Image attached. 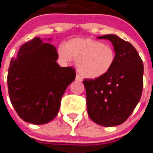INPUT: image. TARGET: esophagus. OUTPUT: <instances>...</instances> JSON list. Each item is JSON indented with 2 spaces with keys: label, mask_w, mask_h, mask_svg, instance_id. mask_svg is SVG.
Here are the masks:
<instances>
[{
  "label": "esophagus",
  "mask_w": 153,
  "mask_h": 153,
  "mask_svg": "<svg viewBox=\"0 0 153 153\" xmlns=\"http://www.w3.org/2000/svg\"><path fill=\"white\" fill-rule=\"evenodd\" d=\"M76 81H82V78H81V76L78 74H76Z\"/></svg>",
  "instance_id": "1"
}]
</instances>
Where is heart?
I'll return each instance as SVG.
<instances>
[{"instance_id": "obj_1", "label": "heart", "mask_w": 153, "mask_h": 153, "mask_svg": "<svg viewBox=\"0 0 153 153\" xmlns=\"http://www.w3.org/2000/svg\"><path fill=\"white\" fill-rule=\"evenodd\" d=\"M64 62L76 60V67L84 77L96 79L106 75L114 65L116 52L109 44L92 38L75 37L58 47Z\"/></svg>"}]
</instances>
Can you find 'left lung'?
<instances>
[{"instance_id": "1", "label": "left lung", "mask_w": 153, "mask_h": 153, "mask_svg": "<svg viewBox=\"0 0 153 153\" xmlns=\"http://www.w3.org/2000/svg\"><path fill=\"white\" fill-rule=\"evenodd\" d=\"M111 41L116 60L106 75L85 79L86 105L90 118L102 126L123 123L141 98L143 64L135 47L114 34L99 36Z\"/></svg>"}]
</instances>
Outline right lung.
Masks as SVG:
<instances>
[{
	"label": "right lung",
	"mask_w": 153,
	"mask_h": 153,
	"mask_svg": "<svg viewBox=\"0 0 153 153\" xmlns=\"http://www.w3.org/2000/svg\"><path fill=\"white\" fill-rule=\"evenodd\" d=\"M57 58L54 46L35 37L23 44L10 60L8 93L25 122L42 125L56 117L63 93L76 77L74 67H60Z\"/></svg>",
	"instance_id": "add662e5"
}]
</instances>
